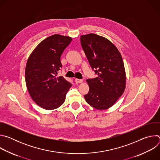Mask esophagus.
Listing matches in <instances>:
<instances>
[{
	"instance_id": "obj_1",
	"label": "esophagus",
	"mask_w": 160,
	"mask_h": 160,
	"mask_svg": "<svg viewBox=\"0 0 160 160\" xmlns=\"http://www.w3.org/2000/svg\"><path fill=\"white\" fill-rule=\"evenodd\" d=\"M75 82H76L77 83H82V82H83V80H82L78 79V78H76V79L75 80Z\"/></svg>"
}]
</instances>
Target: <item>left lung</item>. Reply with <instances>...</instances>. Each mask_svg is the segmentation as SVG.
Listing matches in <instances>:
<instances>
[{"label": "left lung", "mask_w": 160, "mask_h": 160, "mask_svg": "<svg viewBox=\"0 0 160 160\" xmlns=\"http://www.w3.org/2000/svg\"><path fill=\"white\" fill-rule=\"evenodd\" d=\"M82 47L96 78H88L87 102L98 109L112 106L123 94L126 75L122 56L107 38L90 33L80 37Z\"/></svg>", "instance_id": "8db88e82"}]
</instances>
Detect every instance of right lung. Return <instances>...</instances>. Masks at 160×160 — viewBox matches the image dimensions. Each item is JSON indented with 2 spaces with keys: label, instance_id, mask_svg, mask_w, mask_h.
I'll use <instances>...</instances> for the list:
<instances>
[{
  "label": "right lung",
  "instance_id": "1",
  "mask_svg": "<svg viewBox=\"0 0 160 160\" xmlns=\"http://www.w3.org/2000/svg\"><path fill=\"white\" fill-rule=\"evenodd\" d=\"M70 37L58 34L41 42L28 58L25 81L32 99L45 109L61 106L72 84L62 76L57 77L62 64L61 56L72 42Z\"/></svg>",
  "mask_w": 160,
  "mask_h": 160
}]
</instances>
